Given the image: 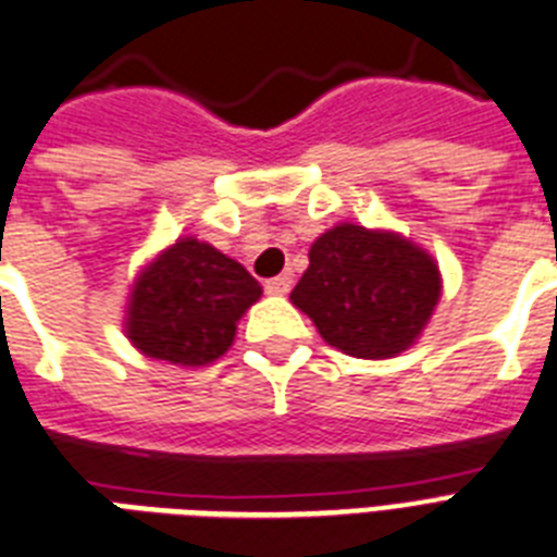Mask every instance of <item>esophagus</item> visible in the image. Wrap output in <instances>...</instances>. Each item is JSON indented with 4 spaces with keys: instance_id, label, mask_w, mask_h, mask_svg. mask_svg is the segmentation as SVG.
I'll use <instances>...</instances> for the list:
<instances>
[{
    "instance_id": "1",
    "label": "esophagus",
    "mask_w": 557,
    "mask_h": 557,
    "mask_svg": "<svg viewBox=\"0 0 557 557\" xmlns=\"http://www.w3.org/2000/svg\"><path fill=\"white\" fill-rule=\"evenodd\" d=\"M265 292H269V294H277V297H283V294L292 292V277H288V274H280V277L265 280Z\"/></svg>"
}]
</instances>
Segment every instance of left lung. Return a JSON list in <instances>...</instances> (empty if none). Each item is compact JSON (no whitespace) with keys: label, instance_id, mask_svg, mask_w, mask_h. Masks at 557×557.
I'll return each instance as SVG.
<instances>
[{"label":"left lung","instance_id":"8db88e82","mask_svg":"<svg viewBox=\"0 0 557 557\" xmlns=\"http://www.w3.org/2000/svg\"><path fill=\"white\" fill-rule=\"evenodd\" d=\"M437 297L441 274L426 251L351 223L314 239L309 269L292 292L329 346L366 360L409 349Z\"/></svg>","mask_w":557,"mask_h":557}]
</instances>
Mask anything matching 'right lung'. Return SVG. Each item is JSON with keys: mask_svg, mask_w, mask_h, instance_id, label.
I'll use <instances>...</instances> for the list:
<instances>
[{"mask_svg": "<svg viewBox=\"0 0 557 557\" xmlns=\"http://www.w3.org/2000/svg\"><path fill=\"white\" fill-rule=\"evenodd\" d=\"M260 294V283L232 257L185 237L157 257L134 286L128 337L157 360L211 363L228 351L237 320Z\"/></svg>", "mask_w": 557, "mask_h": 557, "instance_id": "add662e5", "label": "right lung"}]
</instances>
